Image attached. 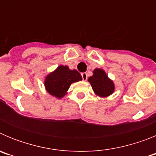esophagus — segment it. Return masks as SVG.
Returning a JSON list of instances; mask_svg holds the SVG:
<instances>
[{
	"label": "esophagus",
	"instance_id": "1",
	"mask_svg": "<svg viewBox=\"0 0 156 156\" xmlns=\"http://www.w3.org/2000/svg\"><path fill=\"white\" fill-rule=\"evenodd\" d=\"M81 76H82V78L83 80H87V74L86 73H81Z\"/></svg>",
	"mask_w": 156,
	"mask_h": 156
}]
</instances>
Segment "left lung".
I'll use <instances>...</instances> for the list:
<instances>
[{"instance_id": "obj_1", "label": "left lung", "mask_w": 156, "mask_h": 156, "mask_svg": "<svg viewBox=\"0 0 156 156\" xmlns=\"http://www.w3.org/2000/svg\"><path fill=\"white\" fill-rule=\"evenodd\" d=\"M88 80L90 83L95 94L101 97H106L113 93V82L108 79L105 71L102 69H94V75L89 77Z\"/></svg>"}]
</instances>
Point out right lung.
<instances>
[{
    "label": "right lung",
    "instance_id": "right-lung-1",
    "mask_svg": "<svg viewBox=\"0 0 156 156\" xmlns=\"http://www.w3.org/2000/svg\"><path fill=\"white\" fill-rule=\"evenodd\" d=\"M82 80L77 70H70L68 66H60L46 77L44 84L49 94L61 98L66 94L71 83Z\"/></svg>",
    "mask_w": 156,
    "mask_h": 156
}]
</instances>
